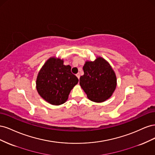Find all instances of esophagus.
Instances as JSON below:
<instances>
[{"instance_id": "1", "label": "esophagus", "mask_w": 155, "mask_h": 155, "mask_svg": "<svg viewBox=\"0 0 155 155\" xmlns=\"http://www.w3.org/2000/svg\"><path fill=\"white\" fill-rule=\"evenodd\" d=\"M76 76H77V77H78V78L79 79V78H80V75H79V74H78H78H76Z\"/></svg>"}]
</instances>
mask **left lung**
I'll return each mask as SVG.
<instances>
[{"label":"left lung","instance_id":"8db88e82","mask_svg":"<svg viewBox=\"0 0 155 155\" xmlns=\"http://www.w3.org/2000/svg\"><path fill=\"white\" fill-rule=\"evenodd\" d=\"M84 75L79 84L89 100L96 103L110 98L117 85L116 74L109 62L101 57L94 61H87L83 67Z\"/></svg>","mask_w":155,"mask_h":155}]
</instances>
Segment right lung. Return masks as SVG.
Here are the masks:
<instances>
[{"mask_svg": "<svg viewBox=\"0 0 155 155\" xmlns=\"http://www.w3.org/2000/svg\"><path fill=\"white\" fill-rule=\"evenodd\" d=\"M63 63V59L51 57L41 68L36 79L39 94L53 105L66 102L70 91L79 81L71 72V67Z\"/></svg>", "mask_w": 155, "mask_h": 155, "instance_id": "add662e5", "label": "right lung"}]
</instances>
